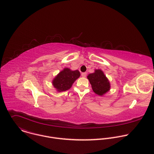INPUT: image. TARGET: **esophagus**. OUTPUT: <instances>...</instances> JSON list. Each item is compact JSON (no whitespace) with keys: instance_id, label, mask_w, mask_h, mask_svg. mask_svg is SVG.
<instances>
[{"instance_id":"1","label":"esophagus","mask_w":154,"mask_h":154,"mask_svg":"<svg viewBox=\"0 0 154 154\" xmlns=\"http://www.w3.org/2000/svg\"><path fill=\"white\" fill-rule=\"evenodd\" d=\"M86 72H82V76L83 77H85L86 76Z\"/></svg>"}]
</instances>
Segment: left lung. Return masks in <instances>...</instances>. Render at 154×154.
Listing matches in <instances>:
<instances>
[{
    "instance_id": "left-lung-1",
    "label": "left lung",
    "mask_w": 154,
    "mask_h": 154,
    "mask_svg": "<svg viewBox=\"0 0 154 154\" xmlns=\"http://www.w3.org/2000/svg\"><path fill=\"white\" fill-rule=\"evenodd\" d=\"M89 80L93 91L99 96H103L110 90V83L101 69H95L94 72L88 74Z\"/></svg>"
}]
</instances>
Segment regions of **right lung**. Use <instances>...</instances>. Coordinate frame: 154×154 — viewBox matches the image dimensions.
I'll return each instance as SVG.
<instances>
[{
    "label": "right lung",
    "instance_id": "add662e5",
    "mask_svg": "<svg viewBox=\"0 0 154 154\" xmlns=\"http://www.w3.org/2000/svg\"><path fill=\"white\" fill-rule=\"evenodd\" d=\"M80 76L79 70L72 71L65 68L54 77L52 82V85L58 92L65 91L71 88L72 84Z\"/></svg>",
    "mask_w": 154,
    "mask_h": 154
}]
</instances>
